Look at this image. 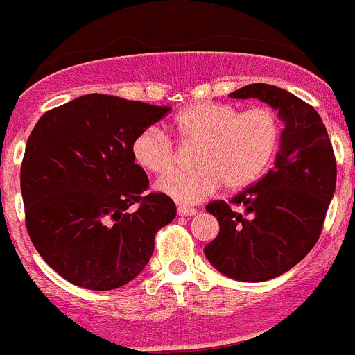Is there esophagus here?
<instances>
[{
	"mask_svg": "<svg viewBox=\"0 0 355 355\" xmlns=\"http://www.w3.org/2000/svg\"><path fill=\"white\" fill-rule=\"evenodd\" d=\"M196 214V209H193V207H186V205H179L178 207V216L181 217H191Z\"/></svg>",
	"mask_w": 355,
	"mask_h": 355,
	"instance_id": "obj_1",
	"label": "esophagus"
}]
</instances>
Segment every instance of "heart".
<instances>
[{
    "label": "heart",
    "instance_id": "heart-1",
    "mask_svg": "<svg viewBox=\"0 0 355 355\" xmlns=\"http://www.w3.org/2000/svg\"><path fill=\"white\" fill-rule=\"evenodd\" d=\"M181 141L198 143L193 171H174L157 181V191L182 205H193L226 184L241 189L261 178L275 159L282 136L278 114L269 107L238 110L200 101L179 112L173 122ZM135 162L152 174L173 169L174 145L159 128H146L131 145Z\"/></svg>",
    "mask_w": 355,
    "mask_h": 355
}]
</instances>
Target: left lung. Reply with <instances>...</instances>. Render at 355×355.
I'll return each instance as SVG.
<instances>
[{
  "label": "left lung",
  "mask_w": 355,
  "mask_h": 355,
  "mask_svg": "<svg viewBox=\"0 0 355 355\" xmlns=\"http://www.w3.org/2000/svg\"><path fill=\"white\" fill-rule=\"evenodd\" d=\"M230 96L264 101L285 128L272 169L261 181L230 203L205 207L219 220V234L203 254L227 278L268 282L297 266L318 241L336 186L335 153L318 112L295 94L257 83Z\"/></svg>",
  "instance_id": "obj_1"
}]
</instances>
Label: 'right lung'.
Instances as JSON below:
<instances>
[{
    "instance_id": "obj_1",
    "label": "right lung",
    "mask_w": 355,
    "mask_h": 355,
    "mask_svg": "<svg viewBox=\"0 0 355 355\" xmlns=\"http://www.w3.org/2000/svg\"><path fill=\"white\" fill-rule=\"evenodd\" d=\"M169 110L93 93L34 125L20 169L26 226L44 262L67 282L115 290L148 264L157 231L176 217V205L162 193L143 195L148 178L131 145Z\"/></svg>"
}]
</instances>
